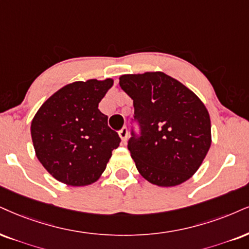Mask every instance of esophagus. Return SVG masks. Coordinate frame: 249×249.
I'll return each instance as SVG.
<instances>
[{
  "instance_id": "obj_1",
  "label": "esophagus",
  "mask_w": 249,
  "mask_h": 249,
  "mask_svg": "<svg viewBox=\"0 0 249 249\" xmlns=\"http://www.w3.org/2000/svg\"><path fill=\"white\" fill-rule=\"evenodd\" d=\"M119 136L121 137L122 142L125 143V141H127V137H128V129H127V128H125V127L122 128V129L119 131Z\"/></svg>"
}]
</instances>
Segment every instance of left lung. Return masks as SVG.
Instances as JSON below:
<instances>
[{
	"mask_svg": "<svg viewBox=\"0 0 249 249\" xmlns=\"http://www.w3.org/2000/svg\"><path fill=\"white\" fill-rule=\"evenodd\" d=\"M120 87L134 100L131 158L149 182L173 187L198 170L211 145V124L201 99L161 71L122 75Z\"/></svg>",
	"mask_w": 249,
	"mask_h": 249,
	"instance_id": "left-lung-1",
	"label": "left lung"
}]
</instances>
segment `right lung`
Returning <instances> with one entry per match:
<instances>
[{
    "label": "right lung",
    "instance_id": "right-lung-1",
    "mask_svg": "<svg viewBox=\"0 0 249 249\" xmlns=\"http://www.w3.org/2000/svg\"><path fill=\"white\" fill-rule=\"evenodd\" d=\"M112 85V78L73 82L48 98L33 118L36 158L60 182L75 187L96 182L121 142L98 108Z\"/></svg>",
    "mask_w": 249,
    "mask_h": 249
}]
</instances>
